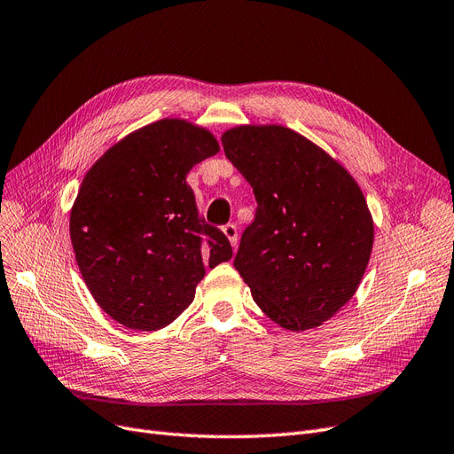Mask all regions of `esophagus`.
Segmentation results:
<instances>
[{"label": "esophagus", "instance_id": "34e87169", "mask_svg": "<svg viewBox=\"0 0 454 454\" xmlns=\"http://www.w3.org/2000/svg\"><path fill=\"white\" fill-rule=\"evenodd\" d=\"M223 231H224V236L228 238V241L231 243V247L236 248L238 247V228H236V224H224Z\"/></svg>", "mask_w": 454, "mask_h": 454}]
</instances>
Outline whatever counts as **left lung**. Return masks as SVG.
Returning <instances> with one entry per match:
<instances>
[{
    "label": "left lung",
    "instance_id": "obj_1",
    "mask_svg": "<svg viewBox=\"0 0 454 454\" xmlns=\"http://www.w3.org/2000/svg\"><path fill=\"white\" fill-rule=\"evenodd\" d=\"M223 147L258 201L233 267L280 327L322 325L354 297L371 260L374 223L359 184L282 125L230 129Z\"/></svg>",
    "mask_w": 454,
    "mask_h": 454
}]
</instances>
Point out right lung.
<instances>
[{
    "label": "right lung",
    "instance_id": "add662e5",
    "mask_svg": "<svg viewBox=\"0 0 454 454\" xmlns=\"http://www.w3.org/2000/svg\"><path fill=\"white\" fill-rule=\"evenodd\" d=\"M207 129L160 120L112 145L83 177L71 209L76 263L117 324L157 331L187 309L198 282L231 258L224 233L200 218L191 168L218 153Z\"/></svg>",
    "mask_w": 454,
    "mask_h": 454
}]
</instances>
